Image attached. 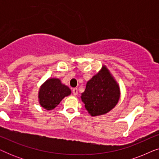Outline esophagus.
I'll use <instances>...</instances> for the list:
<instances>
[{
	"label": "esophagus",
	"mask_w": 159,
	"mask_h": 159,
	"mask_svg": "<svg viewBox=\"0 0 159 159\" xmlns=\"http://www.w3.org/2000/svg\"><path fill=\"white\" fill-rule=\"evenodd\" d=\"M72 93L75 95H77L78 94V89L77 88H73L72 89Z\"/></svg>",
	"instance_id": "34e87169"
}]
</instances>
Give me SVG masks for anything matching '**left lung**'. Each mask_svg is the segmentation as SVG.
I'll list each match as a JSON object with an SVG mask.
<instances>
[{
  "label": "left lung",
  "mask_w": 159,
  "mask_h": 159,
  "mask_svg": "<svg viewBox=\"0 0 159 159\" xmlns=\"http://www.w3.org/2000/svg\"><path fill=\"white\" fill-rule=\"evenodd\" d=\"M120 98L119 84L105 66L87 82L82 101L93 116L105 114L115 107Z\"/></svg>",
  "instance_id": "obj_1"
}]
</instances>
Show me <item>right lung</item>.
Returning a JSON list of instances; mask_svg holds the SVG:
<instances>
[{"mask_svg":"<svg viewBox=\"0 0 159 159\" xmlns=\"http://www.w3.org/2000/svg\"><path fill=\"white\" fill-rule=\"evenodd\" d=\"M71 94L69 87L63 84L56 78L48 79L42 84L38 93L39 103L46 110L53 109L64 97Z\"/></svg>","mask_w":159,"mask_h":159,"instance_id":"add662e5","label":"right lung"}]
</instances>
